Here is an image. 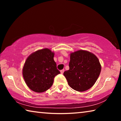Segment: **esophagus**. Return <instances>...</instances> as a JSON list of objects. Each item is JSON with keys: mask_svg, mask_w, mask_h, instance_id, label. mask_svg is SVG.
I'll use <instances>...</instances> for the list:
<instances>
[{"mask_svg": "<svg viewBox=\"0 0 121 121\" xmlns=\"http://www.w3.org/2000/svg\"><path fill=\"white\" fill-rule=\"evenodd\" d=\"M63 72H64V69H62V70H61L60 71V73L61 74H62V73H63Z\"/></svg>", "mask_w": 121, "mask_h": 121, "instance_id": "esophagus-1", "label": "esophagus"}]
</instances>
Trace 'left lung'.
<instances>
[{
  "label": "left lung",
  "mask_w": 121,
  "mask_h": 121,
  "mask_svg": "<svg viewBox=\"0 0 121 121\" xmlns=\"http://www.w3.org/2000/svg\"><path fill=\"white\" fill-rule=\"evenodd\" d=\"M69 69L63 75L73 89L83 92L92 87L101 72V65L93 53L78 50L70 54Z\"/></svg>",
  "instance_id": "8db88e82"
}]
</instances>
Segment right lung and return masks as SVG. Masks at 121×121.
Returning a JSON list of instances; mask_svg holds the SVG:
<instances>
[{
	"mask_svg": "<svg viewBox=\"0 0 121 121\" xmlns=\"http://www.w3.org/2000/svg\"><path fill=\"white\" fill-rule=\"evenodd\" d=\"M54 52L41 49L31 53L24 63L22 75L26 85L35 92L42 93L50 89L54 78L60 73L54 60Z\"/></svg>",
	"mask_w": 121,
	"mask_h": 121,
	"instance_id": "obj_1",
	"label": "right lung"
}]
</instances>
